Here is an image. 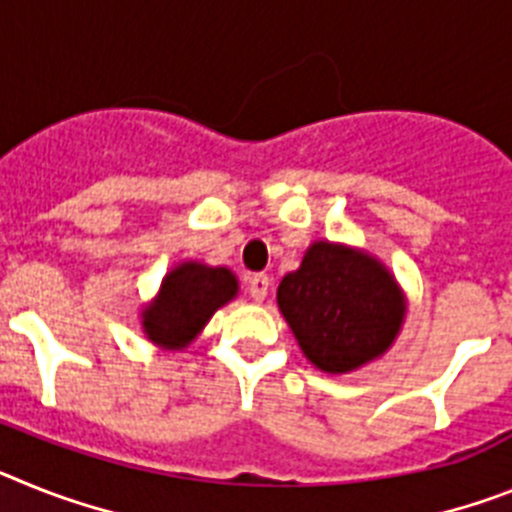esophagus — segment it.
Returning a JSON list of instances; mask_svg holds the SVG:
<instances>
[{
  "label": "esophagus",
  "instance_id": "34e87169",
  "mask_svg": "<svg viewBox=\"0 0 512 512\" xmlns=\"http://www.w3.org/2000/svg\"><path fill=\"white\" fill-rule=\"evenodd\" d=\"M270 291V278L265 273H255V276L249 278V296L255 299V302H263L265 296Z\"/></svg>",
  "mask_w": 512,
  "mask_h": 512
}]
</instances>
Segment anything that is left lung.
Wrapping results in <instances>:
<instances>
[{"label": "left lung", "mask_w": 512, "mask_h": 512, "mask_svg": "<svg viewBox=\"0 0 512 512\" xmlns=\"http://www.w3.org/2000/svg\"><path fill=\"white\" fill-rule=\"evenodd\" d=\"M278 307L304 356L325 372H349L380 356L403 320V296L369 255L317 242L283 276Z\"/></svg>", "instance_id": "left-lung-1"}]
</instances>
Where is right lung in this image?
I'll return each mask as SVG.
<instances>
[{"label":"right lung","mask_w":512,"mask_h":512,"mask_svg":"<svg viewBox=\"0 0 512 512\" xmlns=\"http://www.w3.org/2000/svg\"><path fill=\"white\" fill-rule=\"evenodd\" d=\"M236 278L226 268L184 263L163 278L161 294L145 309L150 341L179 349L203 330L218 307L234 299Z\"/></svg>","instance_id":"obj_1"}]
</instances>
